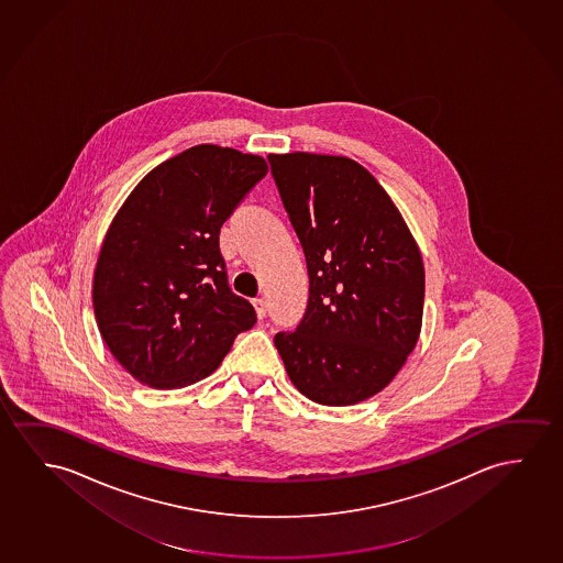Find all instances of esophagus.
<instances>
[{"instance_id": "1", "label": "esophagus", "mask_w": 563, "mask_h": 563, "mask_svg": "<svg viewBox=\"0 0 563 563\" xmlns=\"http://www.w3.org/2000/svg\"><path fill=\"white\" fill-rule=\"evenodd\" d=\"M252 303L253 308H255V313H257V318L263 319L267 316V302H265L263 298H253Z\"/></svg>"}]
</instances>
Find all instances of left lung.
<instances>
[{"label": "left lung", "mask_w": 563, "mask_h": 563, "mask_svg": "<svg viewBox=\"0 0 563 563\" xmlns=\"http://www.w3.org/2000/svg\"><path fill=\"white\" fill-rule=\"evenodd\" d=\"M267 158L310 277L300 325L275 334V346L308 399L356 405L387 387L415 351L424 311L422 255L364 166L311 153Z\"/></svg>", "instance_id": "1"}]
</instances>
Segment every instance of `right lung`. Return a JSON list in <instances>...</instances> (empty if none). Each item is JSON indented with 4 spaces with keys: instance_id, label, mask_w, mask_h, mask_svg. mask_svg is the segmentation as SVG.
<instances>
[{
    "instance_id": "add662e5",
    "label": "right lung",
    "mask_w": 563,
    "mask_h": 563,
    "mask_svg": "<svg viewBox=\"0 0 563 563\" xmlns=\"http://www.w3.org/2000/svg\"><path fill=\"white\" fill-rule=\"evenodd\" d=\"M265 174L261 156L197 145L148 172L112 220L92 306L108 349L141 384H196L255 325L252 303L230 290L219 234Z\"/></svg>"
}]
</instances>
